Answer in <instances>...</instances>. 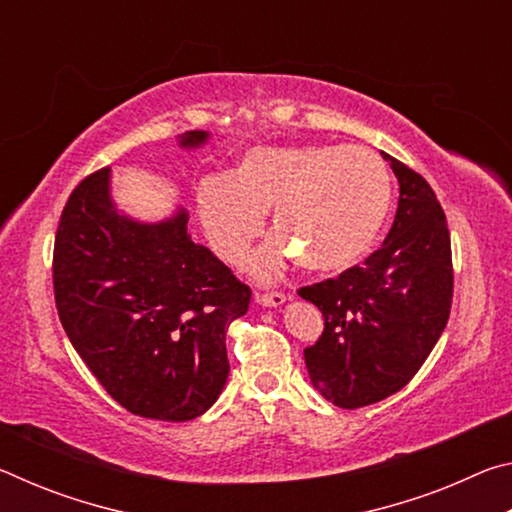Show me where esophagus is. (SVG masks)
Wrapping results in <instances>:
<instances>
[{"label":"esophagus","instance_id":"obj_1","mask_svg":"<svg viewBox=\"0 0 512 512\" xmlns=\"http://www.w3.org/2000/svg\"><path fill=\"white\" fill-rule=\"evenodd\" d=\"M289 300V296L284 293H255V302L262 307H280Z\"/></svg>","mask_w":512,"mask_h":512}]
</instances>
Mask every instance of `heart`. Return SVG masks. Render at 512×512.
Listing matches in <instances>:
<instances>
[{"instance_id":"b5f03b06","label":"heart","mask_w":512,"mask_h":512,"mask_svg":"<svg viewBox=\"0 0 512 512\" xmlns=\"http://www.w3.org/2000/svg\"><path fill=\"white\" fill-rule=\"evenodd\" d=\"M393 203L391 171L366 146H255L225 176L196 189L198 221L216 255L241 264L264 235L266 212L280 232L250 268L273 280L289 262L343 271L368 253Z\"/></svg>"}]
</instances>
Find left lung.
Returning a JSON list of instances; mask_svg holds the SVG:
<instances>
[{
    "label": "left lung",
    "mask_w": 512,
    "mask_h": 512,
    "mask_svg": "<svg viewBox=\"0 0 512 512\" xmlns=\"http://www.w3.org/2000/svg\"><path fill=\"white\" fill-rule=\"evenodd\" d=\"M384 158L400 185L386 241L361 266L298 291L325 318L323 336L305 350L309 379L341 409L375 404L409 384L452 309L445 212L427 180Z\"/></svg>",
    "instance_id": "left-lung-1"
}]
</instances>
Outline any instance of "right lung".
<instances>
[{
    "label": "right lung",
    "mask_w": 512,
    "mask_h": 512,
    "mask_svg": "<svg viewBox=\"0 0 512 512\" xmlns=\"http://www.w3.org/2000/svg\"><path fill=\"white\" fill-rule=\"evenodd\" d=\"M178 135L180 149L210 142ZM112 169L85 178L60 216L54 291L60 323L101 386L142 418L185 422L219 400L230 363L225 329L250 289L210 248L194 244L176 207L140 221L112 198Z\"/></svg>",
    "instance_id": "right-lung-1"
}]
</instances>
